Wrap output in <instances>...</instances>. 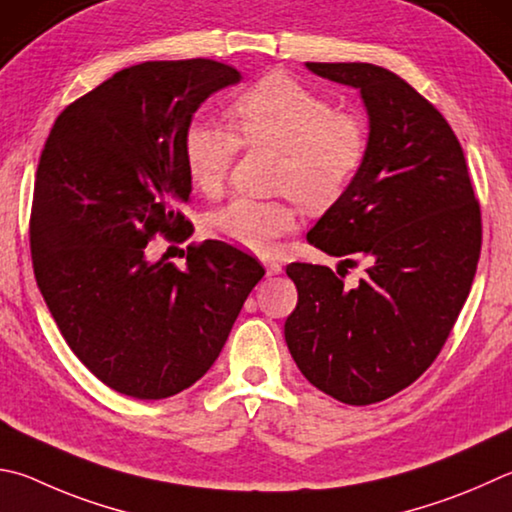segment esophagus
Returning <instances> with one entry per match:
<instances>
[{"instance_id": "34e87169", "label": "esophagus", "mask_w": 512, "mask_h": 512, "mask_svg": "<svg viewBox=\"0 0 512 512\" xmlns=\"http://www.w3.org/2000/svg\"><path fill=\"white\" fill-rule=\"evenodd\" d=\"M264 268H266L268 277H275L282 273V264H277V262H264Z\"/></svg>"}]
</instances>
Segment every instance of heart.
Listing matches in <instances>:
<instances>
[{"label":"heart","mask_w":512,"mask_h":512,"mask_svg":"<svg viewBox=\"0 0 512 512\" xmlns=\"http://www.w3.org/2000/svg\"><path fill=\"white\" fill-rule=\"evenodd\" d=\"M230 118L239 138L212 120H192L183 143L185 167L194 188L217 197L235 163L239 141L280 152L273 188L286 192V199L235 197L206 217L212 237L253 253L273 250L275 241L295 226L288 199L295 197L309 210L329 208L367 161V125L284 73H268L248 87L232 102Z\"/></svg>","instance_id":"b5f03b06"}]
</instances>
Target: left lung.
I'll list each match as a JSON object with an SVG mask.
<instances>
[{
	"instance_id": "1",
	"label": "left lung",
	"mask_w": 512,
	"mask_h": 512,
	"mask_svg": "<svg viewBox=\"0 0 512 512\" xmlns=\"http://www.w3.org/2000/svg\"><path fill=\"white\" fill-rule=\"evenodd\" d=\"M306 69L358 89L369 114L365 165L306 239L340 266L365 259L367 275L351 288L329 266L288 264L297 306L284 338L320 392L371 405L443 349L477 273L481 210L448 120L403 78L367 62Z\"/></svg>"
}]
</instances>
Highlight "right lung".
<instances>
[{"mask_svg":"<svg viewBox=\"0 0 512 512\" xmlns=\"http://www.w3.org/2000/svg\"><path fill=\"white\" fill-rule=\"evenodd\" d=\"M239 80L206 58L134 64L71 102L44 143L35 280L71 351L125 396L159 401L197 383L264 277L255 257L217 239L188 246L183 268L145 257L156 235H192L185 132L203 100Z\"/></svg>","mask_w":512,"mask_h":512,"instance_id":"obj_1","label":"right lung"}]
</instances>
